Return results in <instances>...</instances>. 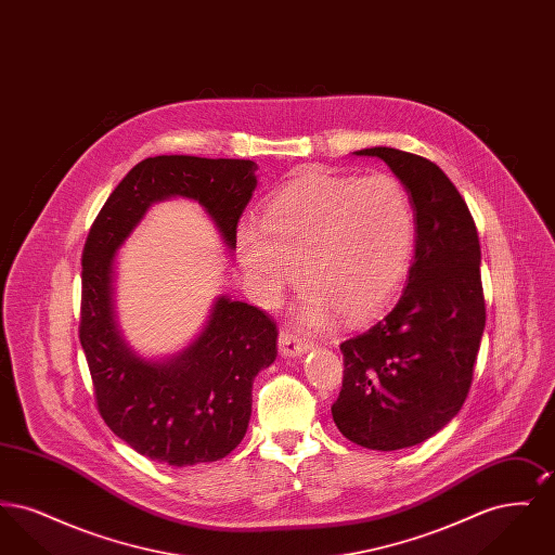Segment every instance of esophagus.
Segmentation results:
<instances>
[{"mask_svg":"<svg viewBox=\"0 0 555 555\" xmlns=\"http://www.w3.org/2000/svg\"><path fill=\"white\" fill-rule=\"evenodd\" d=\"M310 349H312L310 341L301 339L299 335L291 333L287 328L281 331V335H279V351H281L283 356H287V358H299V356H304V353L310 351Z\"/></svg>","mask_w":555,"mask_h":555,"instance_id":"34e87169","label":"esophagus"}]
</instances>
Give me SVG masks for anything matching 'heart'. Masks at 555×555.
I'll return each mask as SVG.
<instances>
[{
  "label": "heart",
  "mask_w": 555,
  "mask_h": 555,
  "mask_svg": "<svg viewBox=\"0 0 555 555\" xmlns=\"http://www.w3.org/2000/svg\"><path fill=\"white\" fill-rule=\"evenodd\" d=\"M416 216L393 175L364 179L310 170L268 204L262 224L238 229L237 247L258 299L274 306L297 279L310 287L299 322L328 326L341 312L360 320L401 285L414 254Z\"/></svg>",
  "instance_id": "obj_1"
}]
</instances>
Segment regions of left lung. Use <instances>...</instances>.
Wrapping results in <instances>:
<instances>
[{"instance_id": "obj_1", "label": "left lung", "mask_w": 555, "mask_h": 555, "mask_svg": "<svg viewBox=\"0 0 555 555\" xmlns=\"http://www.w3.org/2000/svg\"><path fill=\"white\" fill-rule=\"evenodd\" d=\"M405 185L416 245L396 308L341 344L344 387L333 421L360 448L396 451L439 433L470 391L485 331L475 220L448 175L430 159L369 147Z\"/></svg>"}]
</instances>
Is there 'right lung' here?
Masks as SVG:
<instances>
[{
    "instance_id": "add662e5",
    "label": "right lung",
    "mask_w": 555,
    "mask_h": 555,
    "mask_svg": "<svg viewBox=\"0 0 555 555\" xmlns=\"http://www.w3.org/2000/svg\"><path fill=\"white\" fill-rule=\"evenodd\" d=\"M256 170L251 159H143L112 191L82 249L79 337L98 410L116 437L159 464L195 466L237 448L251 416L254 378L274 362L279 331L256 306L220 295L185 349L143 358L118 328L116 254L147 210L170 197L197 202L235 251Z\"/></svg>"
}]
</instances>
